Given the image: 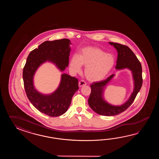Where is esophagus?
<instances>
[{"label": "esophagus", "instance_id": "obj_1", "mask_svg": "<svg viewBox=\"0 0 159 159\" xmlns=\"http://www.w3.org/2000/svg\"><path fill=\"white\" fill-rule=\"evenodd\" d=\"M86 84V82L85 81H83V80H81V81L79 82L78 83V85H79V87H82L84 86H85Z\"/></svg>", "mask_w": 159, "mask_h": 159}]
</instances>
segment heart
<instances>
[{"label":"heart","mask_w":159,"mask_h":159,"mask_svg":"<svg viewBox=\"0 0 159 159\" xmlns=\"http://www.w3.org/2000/svg\"><path fill=\"white\" fill-rule=\"evenodd\" d=\"M114 64L113 55L96 47H86L81 49L78 56H72L69 69L73 73H78L81 71L82 65L84 66V74L88 80L98 82L107 75Z\"/></svg>","instance_id":"b5f03b06"}]
</instances>
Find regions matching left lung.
I'll return each instance as SVG.
<instances>
[{
	"instance_id": "1",
	"label": "left lung",
	"mask_w": 159,
	"mask_h": 159,
	"mask_svg": "<svg viewBox=\"0 0 159 159\" xmlns=\"http://www.w3.org/2000/svg\"><path fill=\"white\" fill-rule=\"evenodd\" d=\"M109 44L113 45L118 52L116 69L127 68L132 71L134 89L127 101L120 106H114L106 101L103 95L106 85L114 77V75H112L105 80L91 84V94L88 99V103L94 111L103 116L118 115L125 111L134 101L143 84L142 65L134 53L129 48L124 45L112 42H109Z\"/></svg>"
}]
</instances>
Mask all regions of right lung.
Wrapping results in <instances>:
<instances>
[{
    "label": "right lung",
    "mask_w": 159,
    "mask_h": 159,
    "mask_svg": "<svg viewBox=\"0 0 159 159\" xmlns=\"http://www.w3.org/2000/svg\"><path fill=\"white\" fill-rule=\"evenodd\" d=\"M70 44V41L68 39L45 41L30 52L23 69L24 89L28 99L39 111L52 117L59 116L68 110L71 98L79 89L78 80L62 74L57 90L51 94L45 95L34 88V75L46 61L53 63L60 71H64L69 65Z\"/></svg>",
    "instance_id": "1"
}]
</instances>
